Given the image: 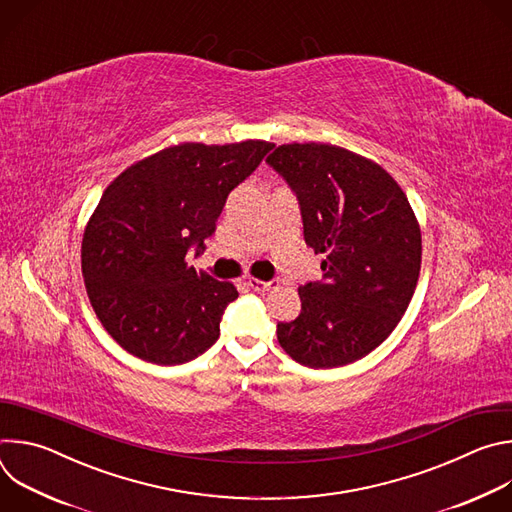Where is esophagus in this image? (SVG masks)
Masks as SVG:
<instances>
[{"instance_id": "1", "label": "esophagus", "mask_w": 512, "mask_h": 512, "mask_svg": "<svg viewBox=\"0 0 512 512\" xmlns=\"http://www.w3.org/2000/svg\"><path fill=\"white\" fill-rule=\"evenodd\" d=\"M247 283H249L255 291H267V289H271V287L277 285V281H263V279H257V277H251Z\"/></svg>"}]
</instances>
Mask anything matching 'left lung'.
<instances>
[{
    "label": "left lung",
    "mask_w": 512,
    "mask_h": 512,
    "mask_svg": "<svg viewBox=\"0 0 512 512\" xmlns=\"http://www.w3.org/2000/svg\"><path fill=\"white\" fill-rule=\"evenodd\" d=\"M296 190L304 239L324 281L298 289L302 312L277 324L300 364L334 369L375 350L405 314L421 269V229L395 178L332 143H283L265 160Z\"/></svg>",
    "instance_id": "obj_1"
}]
</instances>
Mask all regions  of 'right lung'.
<instances>
[{
  "label": "right lung",
  "instance_id": "1",
  "mask_svg": "<svg viewBox=\"0 0 512 512\" xmlns=\"http://www.w3.org/2000/svg\"><path fill=\"white\" fill-rule=\"evenodd\" d=\"M271 148L263 139L182 141L107 186L85 227L81 267L99 322L129 354L182 364L216 342L239 291L196 271L186 253L214 233L229 192Z\"/></svg>",
  "mask_w": 512,
  "mask_h": 512
}]
</instances>
